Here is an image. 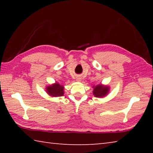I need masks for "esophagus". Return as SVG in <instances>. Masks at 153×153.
Segmentation results:
<instances>
[{"label":"esophagus","mask_w":153,"mask_h":153,"mask_svg":"<svg viewBox=\"0 0 153 153\" xmlns=\"http://www.w3.org/2000/svg\"><path fill=\"white\" fill-rule=\"evenodd\" d=\"M81 79H82V78H81V77H79V76H78V77H77V78H76V80L77 82H80L81 81Z\"/></svg>","instance_id":"esophagus-1"}]
</instances>
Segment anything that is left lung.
<instances>
[{"instance_id":"1","label":"left lung","mask_w":153,"mask_h":153,"mask_svg":"<svg viewBox=\"0 0 153 153\" xmlns=\"http://www.w3.org/2000/svg\"><path fill=\"white\" fill-rule=\"evenodd\" d=\"M93 94L95 97L102 98L105 97L109 92V87L104 86L102 84H98L96 86H93Z\"/></svg>"}]
</instances>
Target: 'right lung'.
Masks as SVG:
<instances>
[{"label": "right lung", "mask_w": 153, "mask_h": 153, "mask_svg": "<svg viewBox=\"0 0 153 153\" xmlns=\"http://www.w3.org/2000/svg\"><path fill=\"white\" fill-rule=\"evenodd\" d=\"M47 94L53 97H61L64 94V87L62 85L59 84V83H55V84L46 86V88Z\"/></svg>", "instance_id": "1"}]
</instances>
